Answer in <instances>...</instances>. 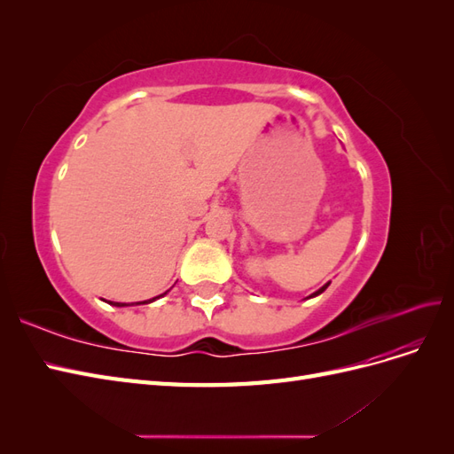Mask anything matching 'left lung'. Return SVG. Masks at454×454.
Segmentation results:
<instances>
[{"mask_svg":"<svg viewBox=\"0 0 454 454\" xmlns=\"http://www.w3.org/2000/svg\"><path fill=\"white\" fill-rule=\"evenodd\" d=\"M327 286H329V282H327V284H325V286H322V287H320V290H318V292H314V294H312V295H310V297H314V295H320V294H322V292H324V290H325V287H327Z\"/></svg>","mask_w":454,"mask_h":454,"instance_id":"1","label":"left lung"}]
</instances>
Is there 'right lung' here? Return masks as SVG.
<instances>
[{
  "label": "right lung",
  "mask_w": 454,
  "mask_h": 454,
  "mask_svg": "<svg viewBox=\"0 0 454 454\" xmlns=\"http://www.w3.org/2000/svg\"><path fill=\"white\" fill-rule=\"evenodd\" d=\"M164 294H167V292H164ZM164 294H162V295H164ZM162 295H159V297H162ZM159 297H153V299H149V301H144V305H145V303H151V301H155V299H159ZM112 305H115V307H125V305H121V303H112Z\"/></svg>",
  "instance_id": "right-lung-1"
}]
</instances>
